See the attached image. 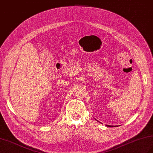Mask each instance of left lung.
<instances>
[{"mask_svg":"<svg viewBox=\"0 0 153 153\" xmlns=\"http://www.w3.org/2000/svg\"><path fill=\"white\" fill-rule=\"evenodd\" d=\"M99 122V121H98ZM107 127H110V128H114V127H116V126H109V125H106Z\"/></svg>","mask_w":153,"mask_h":153,"instance_id":"obj_1","label":"left lung"}]
</instances>
